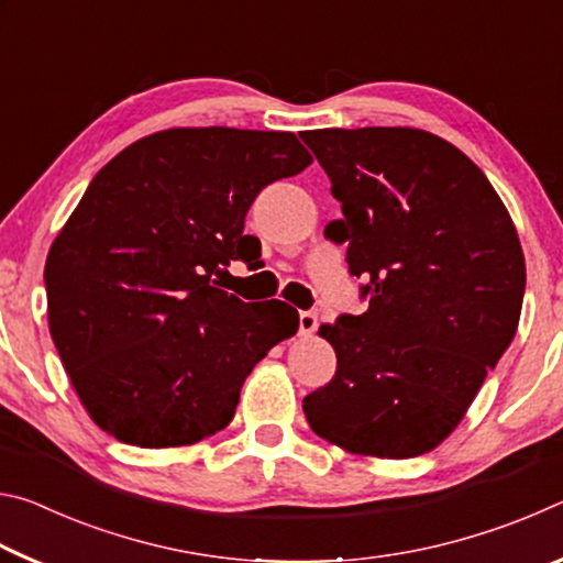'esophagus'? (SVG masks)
<instances>
[{
    "mask_svg": "<svg viewBox=\"0 0 563 563\" xmlns=\"http://www.w3.org/2000/svg\"><path fill=\"white\" fill-rule=\"evenodd\" d=\"M318 328V316L316 312H300V335H312Z\"/></svg>",
    "mask_w": 563,
    "mask_h": 563,
    "instance_id": "34e87169",
    "label": "esophagus"
}]
</instances>
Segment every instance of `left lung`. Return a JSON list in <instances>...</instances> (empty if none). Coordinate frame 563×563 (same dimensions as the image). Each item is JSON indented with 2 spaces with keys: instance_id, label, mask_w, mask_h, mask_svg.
Segmentation results:
<instances>
[{
  "instance_id": "1",
  "label": "left lung",
  "mask_w": 563,
  "mask_h": 563,
  "mask_svg": "<svg viewBox=\"0 0 563 563\" xmlns=\"http://www.w3.org/2000/svg\"><path fill=\"white\" fill-rule=\"evenodd\" d=\"M325 168L350 273L369 308L320 325L338 355L302 399L312 432L379 460L432 452L462 422L519 325L527 285L507 206L482 168L422 129L300 133Z\"/></svg>"
}]
</instances>
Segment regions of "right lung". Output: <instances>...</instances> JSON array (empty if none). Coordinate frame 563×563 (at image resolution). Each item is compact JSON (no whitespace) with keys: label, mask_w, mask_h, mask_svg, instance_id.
Returning a JSON list of instances; mask_svg holds the SVG:
<instances>
[{"label":"right lung","mask_w":563,"mask_h":563,"mask_svg":"<svg viewBox=\"0 0 563 563\" xmlns=\"http://www.w3.org/2000/svg\"><path fill=\"white\" fill-rule=\"evenodd\" d=\"M312 164L295 133L166 129L103 166L54 238L46 312L84 409L123 444L188 446L225 430L251 369L298 312L218 288L251 253L255 196Z\"/></svg>","instance_id":"right-lung-1"}]
</instances>
